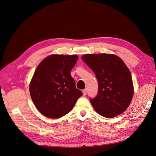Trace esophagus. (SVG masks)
I'll use <instances>...</instances> for the list:
<instances>
[{
  "label": "esophagus",
  "instance_id": "obj_1",
  "mask_svg": "<svg viewBox=\"0 0 156 156\" xmlns=\"http://www.w3.org/2000/svg\"><path fill=\"white\" fill-rule=\"evenodd\" d=\"M82 94H83V96H86L87 94V89H84V90H82Z\"/></svg>",
  "mask_w": 156,
  "mask_h": 156
}]
</instances>
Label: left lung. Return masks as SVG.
<instances>
[{
	"label": "left lung",
	"instance_id": "8db88e82",
	"mask_svg": "<svg viewBox=\"0 0 156 156\" xmlns=\"http://www.w3.org/2000/svg\"><path fill=\"white\" fill-rule=\"evenodd\" d=\"M81 58L94 72L98 82L97 96L90 100L95 111L107 118L122 113L130 105L134 92L127 66L111 54H85Z\"/></svg>",
	"mask_w": 156,
	"mask_h": 156
}]
</instances>
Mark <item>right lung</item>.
I'll list each match as a JSON object with an SVG mask.
<instances>
[{
    "mask_svg": "<svg viewBox=\"0 0 156 156\" xmlns=\"http://www.w3.org/2000/svg\"><path fill=\"white\" fill-rule=\"evenodd\" d=\"M78 59L77 55L52 54L36 68L29 92L35 107L45 117H62L70 112L82 95L70 75Z\"/></svg>",
    "mask_w": 156,
    "mask_h": 156,
    "instance_id": "add662e5",
    "label": "right lung"
}]
</instances>
